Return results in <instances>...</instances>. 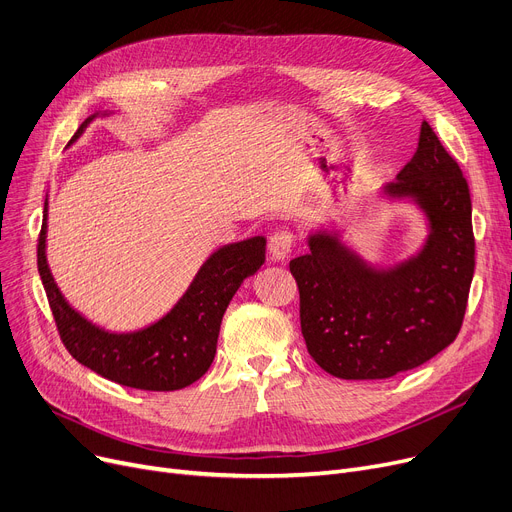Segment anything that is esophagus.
I'll list each match as a JSON object with an SVG mask.
<instances>
[{
    "mask_svg": "<svg viewBox=\"0 0 512 512\" xmlns=\"http://www.w3.org/2000/svg\"><path fill=\"white\" fill-rule=\"evenodd\" d=\"M291 248H294V233L285 229L273 233L269 241V252L275 260H285L291 254Z\"/></svg>",
    "mask_w": 512,
    "mask_h": 512,
    "instance_id": "1",
    "label": "esophagus"
}]
</instances>
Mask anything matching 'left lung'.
<instances>
[{"label":"left lung","mask_w":512,"mask_h":512,"mask_svg":"<svg viewBox=\"0 0 512 512\" xmlns=\"http://www.w3.org/2000/svg\"><path fill=\"white\" fill-rule=\"evenodd\" d=\"M383 193L425 214L429 233L415 256L379 269L337 231L323 229L308 235V254L289 262L306 348L339 379L417 369L454 342L465 319L475 271L471 193L429 123L421 125L415 156Z\"/></svg>","instance_id":"8db88e82"}]
</instances>
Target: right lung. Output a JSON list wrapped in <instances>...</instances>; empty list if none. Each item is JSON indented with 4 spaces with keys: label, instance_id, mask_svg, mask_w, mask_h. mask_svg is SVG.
<instances>
[{
    "label": "right lung",
    "instance_id": "right-lung-1",
    "mask_svg": "<svg viewBox=\"0 0 512 512\" xmlns=\"http://www.w3.org/2000/svg\"><path fill=\"white\" fill-rule=\"evenodd\" d=\"M95 116L85 120L70 143L83 135ZM45 237L47 200L37 243V266L62 344L72 358L93 373L145 392H175L198 381L210 369L223 314L243 279L264 264L266 250V239L260 235L227 243L208 256L185 294L162 319L139 331L112 333L87 321L64 300L47 266Z\"/></svg>",
    "mask_w": 512,
    "mask_h": 512
}]
</instances>
